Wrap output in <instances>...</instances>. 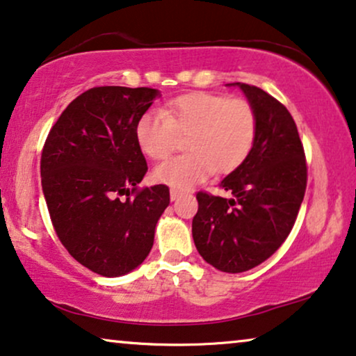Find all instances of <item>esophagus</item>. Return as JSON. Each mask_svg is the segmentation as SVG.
<instances>
[{"mask_svg":"<svg viewBox=\"0 0 356 356\" xmlns=\"http://www.w3.org/2000/svg\"><path fill=\"white\" fill-rule=\"evenodd\" d=\"M181 196H183V193L177 191V189H172V191H170V199H172V201H178Z\"/></svg>","mask_w":356,"mask_h":356,"instance_id":"34e87169","label":"esophagus"}]
</instances>
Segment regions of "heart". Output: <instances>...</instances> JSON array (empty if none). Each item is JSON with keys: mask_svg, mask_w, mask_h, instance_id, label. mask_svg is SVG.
I'll return each mask as SVG.
<instances>
[{"mask_svg": "<svg viewBox=\"0 0 356 356\" xmlns=\"http://www.w3.org/2000/svg\"><path fill=\"white\" fill-rule=\"evenodd\" d=\"M134 133L139 149L152 160L167 159L178 134L188 136V154L159 165L154 178L173 189H191L213 172L232 173L245 162L254 145L257 118L250 102L193 92L162 111L144 113Z\"/></svg>", "mask_w": 356, "mask_h": 356, "instance_id": "1", "label": "heart"}]
</instances>
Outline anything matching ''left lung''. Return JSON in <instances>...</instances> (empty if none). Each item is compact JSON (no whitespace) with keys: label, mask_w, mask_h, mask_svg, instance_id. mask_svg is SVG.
Instances as JSON below:
<instances>
[{"label":"left lung","mask_w":356,"mask_h":356,"mask_svg":"<svg viewBox=\"0 0 356 356\" xmlns=\"http://www.w3.org/2000/svg\"><path fill=\"white\" fill-rule=\"evenodd\" d=\"M256 111L250 155L220 181L230 197L197 193L193 240L209 264L228 274L259 266L286 240L306 189V160L289 110L259 87L233 82Z\"/></svg>","instance_id":"1"}]
</instances>
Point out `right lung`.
<instances>
[{
    "mask_svg": "<svg viewBox=\"0 0 356 356\" xmlns=\"http://www.w3.org/2000/svg\"><path fill=\"white\" fill-rule=\"evenodd\" d=\"M157 97L149 87H94L66 106L43 145L42 189L56 235L99 275L120 277L143 264L170 204L165 184L130 197L147 173L136 123Z\"/></svg>",
    "mask_w": 356,
    "mask_h": 356,
    "instance_id": "obj_1",
    "label": "right lung"
}]
</instances>
